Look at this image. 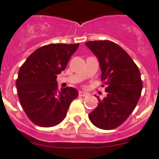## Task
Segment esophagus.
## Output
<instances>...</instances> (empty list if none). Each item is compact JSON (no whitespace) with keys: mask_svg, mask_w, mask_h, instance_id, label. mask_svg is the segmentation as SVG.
I'll return each instance as SVG.
<instances>
[{"mask_svg":"<svg viewBox=\"0 0 159 159\" xmlns=\"http://www.w3.org/2000/svg\"><path fill=\"white\" fill-rule=\"evenodd\" d=\"M88 95V93L86 92H84V91H79V96L81 97H86Z\"/></svg>","mask_w":159,"mask_h":159,"instance_id":"1","label":"esophagus"}]
</instances>
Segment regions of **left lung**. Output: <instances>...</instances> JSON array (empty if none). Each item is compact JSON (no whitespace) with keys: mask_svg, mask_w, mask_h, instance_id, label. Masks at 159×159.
I'll return each mask as SVG.
<instances>
[{"mask_svg":"<svg viewBox=\"0 0 159 159\" xmlns=\"http://www.w3.org/2000/svg\"><path fill=\"white\" fill-rule=\"evenodd\" d=\"M85 45L99 60L101 81L107 96L88 116L102 129H113L124 123L133 113L143 89L140 71L124 49L110 40H97ZM102 85V86H104Z\"/></svg>","mask_w":159,"mask_h":159,"instance_id":"1","label":"left lung"}]
</instances>
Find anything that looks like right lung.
<instances>
[{"label": "right lung", "instance_id": "obj_1", "mask_svg": "<svg viewBox=\"0 0 159 159\" xmlns=\"http://www.w3.org/2000/svg\"><path fill=\"white\" fill-rule=\"evenodd\" d=\"M79 43H52L33 52L20 67L16 81L18 98L34 124L52 127L66 117L70 104L78 96L76 89L58 90L57 75L66 69Z\"/></svg>", "mask_w": 159, "mask_h": 159}]
</instances>
